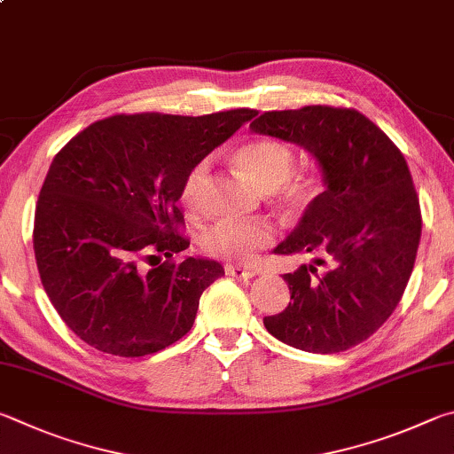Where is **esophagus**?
Masks as SVG:
<instances>
[{"label": "esophagus", "instance_id": "esophagus-1", "mask_svg": "<svg viewBox=\"0 0 454 454\" xmlns=\"http://www.w3.org/2000/svg\"><path fill=\"white\" fill-rule=\"evenodd\" d=\"M225 273L231 275V277H243V279H251V277H255L259 271H257V269H253V267H241V265L227 263Z\"/></svg>", "mask_w": 454, "mask_h": 454}]
</instances>
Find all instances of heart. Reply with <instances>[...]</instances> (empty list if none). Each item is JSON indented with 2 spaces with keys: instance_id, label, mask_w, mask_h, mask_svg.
I'll return each mask as SVG.
<instances>
[{
  "instance_id": "b5f03b06",
  "label": "heart",
  "mask_w": 454,
  "mask_h": 454,
  "mask_svg": "<svg viewBox=\"0 0 454 454\" xmlns=\"http://www.w3.org/2000/svg\"><path fill=\"white\" fill-rule=\"evenodd\" d=\"M233 161L239 171L257 187L275 191L285 203L303 205L315 195L317 179L307 175H293L295 153L287 143L275 137H257L235 151ZM207 175V163L191 167L179 187V201L187 211H197ZM273 223L253 221H219L201 235V249L207 255L247 263L255 253L275 241Z\"/></svg>"
}]
</instances>
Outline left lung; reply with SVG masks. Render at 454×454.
Listing matches in <instances>:
<instances>
[{"mask_svg": "<svg viewBox=\"0 0 454 454\" xmlns=\"http://www.w3.org/2000/svg\"><path fill=\"white\" fill-rule=\"evenodd\" d=\"M249 127L307 149L327 185L275 249L315 263L283 275L293 301L265 317V327L301 351H347L393 315L415 267L423 217L409 165L388 135L351 107L265 111Z\"/></svg>", "mask_w": 454, "mask_h": 454, "instance_id": "left-lung-1", "label": "left lung"}]
</instances>
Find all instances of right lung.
Returning <instances> with one entry per match:
<instances>
[{
	"label": "right lung",
	"mask_w": 454,
	"mask_h": 454,
	"mask_svg": "<svg viewBox=\"0 0 454 454\" xmlns=\"http://www.w3.org/2000/svg\"><path fill=\"white\" fill-rule=\"evenodd\" d=\"M117 114L85 127L53 157L34 221L37 271L51 305L87 345L145 356L193 327L199 299L225 275L217 261L175 257L179 187L191 167L255 117Z\"/></svg>",
	"instance_id": "right-lung-1"
}]
</instances>
